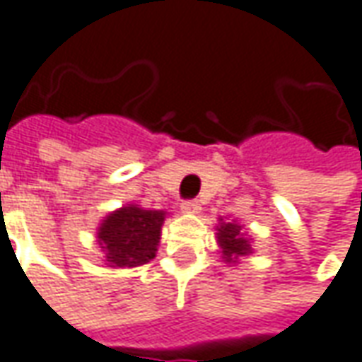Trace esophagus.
I'll return each instance as SVG.
<instances>
[{
  "label": "esophagus",
  "instance_id": "esophagus-1",
  "mask_svg": "<svg viewBox=\"0 0 362 362\" xmlns=\"http://www.w3.org/2000/svg\"><path fill=\"white\" fill-rule=\"evenodd\" d=\"M182 210H184V212L196 214L198 210H200V202H198V200H184V202H182Z\"/></svg>",
  "mask_w": 362,
  "mask_h": 362
}]
</instances>
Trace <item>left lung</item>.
<instances>
[{
    "mask_svg": "<svg viewBox=\"0 0 362 362\" xmlns=\"http://www.w3.org/2000/svg\"><path fill=\"white\" fill-rule=\"evenodd\" d=\"M216 235H218V243L222 245V255L226 262H233L238 255H245L250 252V243L242 235V226H238L235 222L220 223Z\"/></svg>",
    "mask_w": 362,
    "mask_h": 362,
    "instance_id": "obj_1",
    "label": "left lung"
}]
</instances>
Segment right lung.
<instances>
[{"mask_svg": "<svg viewBox=\"0 0 362 362\" xmlns=\"http://www.w3.org/2000/svg\"><path fill=\"white\" fill-rule=\"evenodd\" d=\"M164 212L127 206L105 218L98 228V245L112 267L148 264L156 255Z\"/></svg>", "mask_w": 362, "mask_h": 362, "instance_id": "add662e5", "label": "right lung"}]
</instances>
